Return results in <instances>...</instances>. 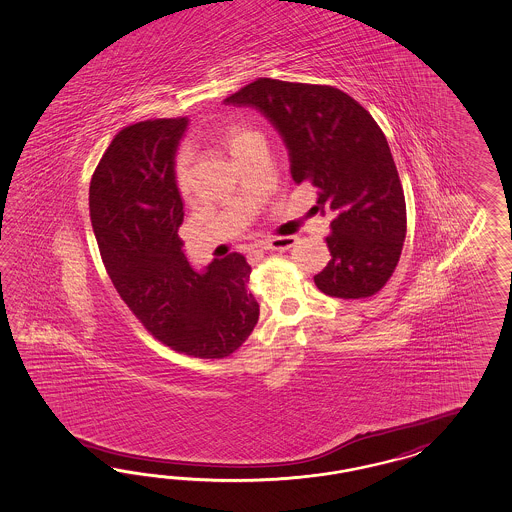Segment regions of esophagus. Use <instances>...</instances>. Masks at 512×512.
<instances>
[{
	"label": "esophagus",
	"mask_w": 512,
	"mask_h": 512,
	"mask_svg": "<svg viewBox=\"0 0 512 512\" xmlns=\"http://www.w3.org/2000/svg\"><path fill=\"white\" fill-rule=\"evenodd\" d=\"M297 243V239L293 235H284V237H273V239H265L262 241V250H288L292 249Z\"/></svg>",
	"instance_id": "34e87169"
}]
</instances>
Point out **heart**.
<instances>
[{"mask_svg":"<svg viewBox=\"0 0 512 512\" xmlns=\"http://www.w3.org/2000/svg\"><path fill=\"white\" fill-rule=\"evenodd\" d=\"M254 136H258V132L252 131L247 125H239V123H234L222 131V140L226 146L230 147L232 153H235L243 144H247ZM174 183H176V189L181 194V198H189L194 189V181H192V172H190V153L187 149H181L176 155Z\"/></svg>","mask_w":512,"mask_h":512,"instance_id":"obj_1","label":"heart"}]
</instances>
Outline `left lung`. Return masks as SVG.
<instances>
[{
    "label": "left lung",
    "instance_id": "left-lung-1",
    "mask_svg": "<svg viewBox=\"0 0 512 512\" xmlns=\"http://www.w3.org/2000/svg\"><path fill=\"white\" fill-rule=\"evenodd\" d=\"M254 106L284 138L295 183L320 189L331 217V260L314 277L325 295L363 299L395 273L406 239V200L387 138L361 104L333 86L258 78L224 99Z\"/></svg>",
    "mask_w": 512,
    "mask_h": 512
}]
</instances>
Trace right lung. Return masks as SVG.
<instances>
[{
	"label": "right lung",
	"mask_w": 512,
	"mask_h": 512,
	"mask_svg": "<svg viewBox=\"0 0 512 512\" xmlns=\"http://www.w3.org/2000/svg\"><path fill=\"white\" fill-rule=\"evenodd\" d=\"M187 117L147 119L117 132L89 183V217L119 297L151 335L200 359L243 346L260 305L239 252L196 273L183 254V202L174 183Z\"/></svg>",
	"instance_id": "add662e5"
}]
</instances>
